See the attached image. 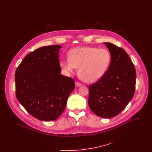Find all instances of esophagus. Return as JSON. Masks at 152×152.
Masks as SVG:
<instances>
[{
  "label": "esophagus",
  "instance_id": "obj_1",
  "mask_svg": "<svg viewBox=\"0 0 152 152\" xmlns=\"http://www.w3.org/2000/svg\"><path fill=\"white\" fill-rule=\"evenodd\" d=\"M82 84L81 83H80V82H77V81H76L75 82V85L76 86H81Z\"/></svg>",
  "mask_w": 152,
  "mask_h": 152
}]
</instances>
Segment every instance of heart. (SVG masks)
<instances>
[{
  "label": "heart",
  "instance_id": "b5f03b06",
  "mask_svg": "<svg viewBox=\"0 0 152 152\" xmlns=\"http://www.w3.org/2000/svg\"><path fill=\"white\" fill-rule=\"evenodd\" d=\"M69 58L61 61L62 70L67 75L74 73L78 67V73L83 81L95 82L106 73L111 63V55L104 48L79 47L69 52Z\"/></svg>",
  "mask_w": 152,
  "mask_h": 152
}]
</instances>
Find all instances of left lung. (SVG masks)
Instances as JSON below:
<instances>
[{
    "mask_svg": "<svg viewBox=\"0 0 152 152\" xmlns=\"http://www.w3.org/2000/svg\"><path fill=\"white\" fill-rule=\"evenodd\" d=\"M111 55L104 76L89 85L88 105L97 115L106 118L120 114L133 98L136 70L126 52L113 43L104 42Z\"/></svg>",
    "mask_w": 152,
    "mask_h": 152,
    "instance_id": "8db88e82",
    "label": "left lung"
}]
</instances>
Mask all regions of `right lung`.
Listing matches in <instances>:
<instances>
[{"label":"right lung","mask_w":152,"mask_h":152,"mask_svg":"<svg viewBox=\"0 0 152 152\" xmlns=\"http://www.w3.org/2000/svg\"><path fill=\"white\" fill-rule=\"evenodd\" d=\"M59 45L28 54L15 72V96L28 113L42 121L57 119L75 88L74 79L61 75Z\"/></svg>","instance_id":"obj_1"}]
</instances>
